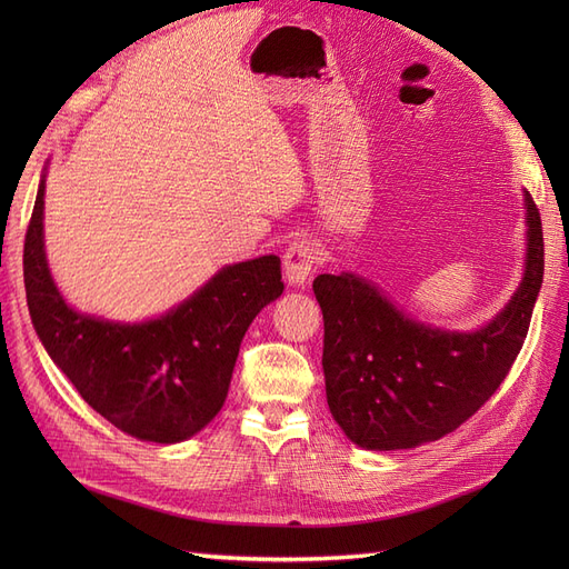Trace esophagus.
Masks as SVG:
<instances>
[{
  "instance_id": "obj_1",
  "label": "esophagus",
  "mask_w": 569,
  "mask_h": 569,
  "mask_svg": "<svg viewBox=\"0 0 569 569\" xmlns=\"http://www.w3.org/2000/svg\"><path fill=\"white\" fill-rule=\"evenodd\" d=\"M284 278L289 284H303L320 263V251L311 239H297L284 249Z\"/></svg>"
}]
</instances>
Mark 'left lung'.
I'll list each match as a JSON object with an SVG mask.
<instances>
[{"label":"left lung","instance_id":"1","mask_svg":"<svg viewBox=\"0 0 569 569\" xmlns=\"http://www.w3.org/2000/svg\"><path fill=\"white\" fill-rule=\"evenodd\" d=\"M527 266L510 303L477 332L410 320L351 272L318 274L327 406L353 443L412 449L453 432L501 387L518 358L543 282V230L531 194Z\"/></svg>","mask_w":569,"mask_h":569}]
</instances>
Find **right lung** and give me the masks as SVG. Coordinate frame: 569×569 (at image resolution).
I'll return each instance as SVG.
<instances>
[{"label":"right lung","mask_w":569,"mask_h":569,"mask_svg":"<svg viewBox=\"0 0 569 569\" xmlns=\"http://www.w3.org/2000/svg\"><path fill=\"white\" fill-rule=\"evenodd\" d=\"M42 211L44 178L26 232L23 278L49 358L120 432L157 443L197 435L226 403L251 320L282 295L280 258L222 268L170 313L120 325L82 316L63 301L47 268Z\"/></svg>","instance_id":"obj_1"}]
</instances>
